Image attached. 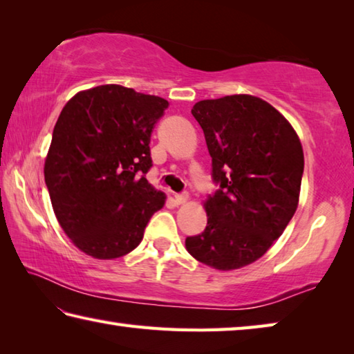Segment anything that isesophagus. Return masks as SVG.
<instances>
[{
    "label": "esophagus",
    "instance_id": "obj_1",
    "mask_svg": "<svg viewBox=\"0 0 354 354\" xmlns=\"http://www.w3.org/2000/svg\"><path fill=\"white\" fill-rule=\"evenodd\" d=\"M188 199V194L187 193H177L174 194V201H176L177 205H180V203H185Z\"/></svg>",
    "mask_w": 354,
    "mask_h": 354
}]
</instances>
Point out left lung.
I'll use <instances>...</instances> for the list:
<instances>
[{
	"instance_id": "left-lung-1",
	"label": "left lung",
	"mask_w": 354,
	"mask_h": 354,
	"mask_svg": "<svg viewBox=\"0 0 354 354\" xmlns=\"http://www.w3.org/2000/svg\"><path fill=\"white\" fill-rule=\"evenodd\" d=\"M218 189L205 202L207 227L188 236L187 250L219 270L261 258L299 205L303 149L292 126L269 102L233 95L197 102Z\"/></svg>"
}]
</instances>
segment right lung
<instances>
[{"instance_id":"1","label":"right lung","mask_w":354,"mask_h":354,"mask_svg":"<svg viewBox=\"0 0 354 354\" xmlns=\"http://www.w3.org/2000/svg\"><path fill=\"white\" fill-rule=\"evenodd\" d=\"M169 102L121 85L80 91L54 126L45 183L74 245L113 259L141 243L165 194L146 180L151 133Z\"/></svg>"}]
</instances>
